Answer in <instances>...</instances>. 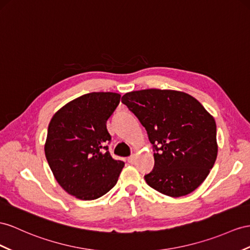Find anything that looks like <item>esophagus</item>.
<instances>
[{
    "instance_id": "esophagus-1",
    "label": "esophagus",
    "mask_w": 250,
    "mask_h": 250,
    "mask_svg": "<svg viewBox=\"0 0 250 250\" xmlns=\"http://www.w3.org/2000/svg\"><path fill=\"white\" fill-rule=\"evenodd\" d=\"M136 159V155H131L130 157H127V162H129L130 164H133L134 162H135Z\"/></svg>"
}]
</instances>
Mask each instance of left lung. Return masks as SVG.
<instances>
[{"label": "left lung", "mask_w": 250, "mask_h": 250, "mask_svg": "<svg viewBox=\"0 0 250 250\" xmlns=\"http://www.w3.org/2000/svg\"><path fill=\"white\" fill-rule=\"evenodd\" d=\"M121 102L136 115L154 146V169L145 176L161 193L180 197L206 180L217 156L216 124L191 95L149 88L126 93Z\"/></svg>", "instance_id": "8db88e82"}]
</instances>
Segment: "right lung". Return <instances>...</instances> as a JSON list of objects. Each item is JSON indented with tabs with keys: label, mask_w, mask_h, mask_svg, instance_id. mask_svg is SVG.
<instances>
[{
	"label": "right lung",
	"mask_w": 250,
	"mask_h": 250,
	"mask_svg": "<svg viewBox=\"0 0 250 250\" xmlns=\"http://www.w3.org/2000/svg\"><path fill=\"white\" fill-rule=\"evenodd\" d=\"M120 97L112 92L82 95L57 111L48 125L44 151L50 170L60 186L79 200L104 195L125 167L105 146L111 140L106 120Z\"/></svg>",
	"instance_id": "obj_1"
}]
</instances>
